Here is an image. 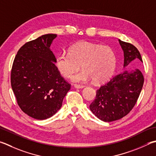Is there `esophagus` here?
<instances>
[{
	"label": "esophagus",
	"instance_id": "34e87169",
	"mask_svg": "<svg viewBox=\"0 0 156 156\" xmlns=\"http://www.w3.org/2000/svg\"><path fill=\"white\" fill-rule=\"evenodd\" d=\"M74 87L76 88V89H83V88L84 87V86L83 85V84H74Z\"/></svg>",
	"mask_w": 156,
	"mask_h": 156
}]
</instances>
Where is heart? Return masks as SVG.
Instances as JSON below:
<instances>
[{
    "instance_id": "b5f03b06",
    "label": "heart",
    "mask_w": 156,
    "mask_h": 156,
    "mask_svg": "<svg viewBox=\"0 0 156 156\" xmlns=\"http://www.w3.org/2000/svg\"><path fill=\"white\" fill-rule=\"evenodd\" d=\"M81 67L83 69L72 77L73 82L93 79L95 83L107 80L114 73L117 55L112 48L89 42H80L69 48V52L59 54L56 66L62 75L69 78Z\"/></svg>"
}]
</instances>
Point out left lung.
I'll return each instance as SVG.
<instances>
[{
  "mask_svg": "<svg viewBox=\"0 0 156 156\" xmlns=\"http://www.w3.org/2000/svg\"><path fill=\"white\" fill-rule=\"evenodd\" d=\"M119 41L124 52V67L131 62H143L139 51L134 45L120 39ZM143 84L144 77L139 69L118 73L97 90L90 109L103 121L120 119L134 107Z\"/></svg>",
  "mask_w": 156,
  "mask_h": 156,
  "instance_id": "1",
  "label": "left lung"
}]
</instances>
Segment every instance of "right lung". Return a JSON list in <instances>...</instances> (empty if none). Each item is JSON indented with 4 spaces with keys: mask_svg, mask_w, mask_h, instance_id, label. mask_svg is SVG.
<instances>
[{
    "mask_svg": "<svg viewBox=\"0 0 156 156\" xmlns=\"http://www.w3.org/2000/svg\"><path fill=\"white\" fill-rule=\"evenodd\" d=\"M55 34L27 42L17 52L11 72V88L24 113L44 120L61 108L71 84L62 77L50 49Z\"/></svg>",
    "mask_w": 156,
    "mask_h": 156,
    "instance_id": "add662e5",
    "label": "right lung"
}]
</instances>
